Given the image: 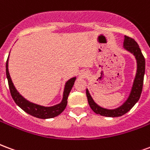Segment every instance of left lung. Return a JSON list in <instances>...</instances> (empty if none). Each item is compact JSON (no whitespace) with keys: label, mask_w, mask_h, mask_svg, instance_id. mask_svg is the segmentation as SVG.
I'll use <instances>...</instances> for the list:
<instances>
[{"label":"left lung","mask_w":150,"mask_h":150,"mask_svg":"<svg viewBox=\"0 0 150 150\" xmlns=\"http://www.w3.org/2000/svg\"><path fill=\"white\" fill-rule=\"evenodd\" d=\"M124 46L127 50H129V52L132 53L134 54L137 59V74H136L135 79L133 82V85H132V91L128 100L125 101V103L118 108L112 109V110L103 108L98 106L97 104L95 103L88 90L86 91L88 104L90 105L91 108L94 112L96 114H100L101 116H108V117H117V116H123L135 105L136 103L139 100L141 94H142L145 69V58L142 54V50L140 49L137 42L132 38L125 36Z\"/></svg>","instance_id":"8db88e82"}]
</instances>
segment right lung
I'll use <instances>...</instances> for the list:
<instances>
[{
  "label": "right lung",
  "instance_id": "1",
  "mask_svg": "<svg viewBox=\"0 0 150 150\" xmlns=\"http://www.w3.org/2000/svg\"><path fill=\"white\" fill-rule=\"evenodd\" d=\"M8 58L6 61V76L8 79V88H9V91H10V94H11L12 98L13 99L15 103L18 104L22 110H24L25 112H27L31 116L40 118V119L53 118V117L59 116L60 113L63 112L67 104V98H68L69 93L71 90L75 81V77L69 79L68 81L66 83L65 89H64V92H63V98H62V100L60 104H57L55 106H53V107H43V106H40L38 104L29 102L18 93V91L16 90V88L13 86V83H12L11 78H10V75L8 73Z\"/></svg>",
  "mask_w": 150,
  "mask_h": 150
}]
</instances>
